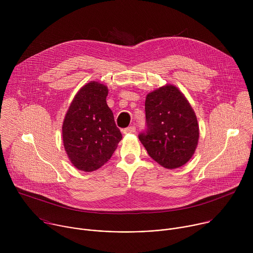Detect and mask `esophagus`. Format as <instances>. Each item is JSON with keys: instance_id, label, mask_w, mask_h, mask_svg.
I'll list each match as a JSON object with an SVG mask.
<instances>
[{"instance_id": "34e87169", "label": "esophagus", "mask_w": 253, "mask_h": 253, "mask_svg": "<svg viewBox=\"0 0 253 253\" xmlns=\"http://www.w3.org/2000/svg\"><path fill=\"white\" fill-rule=\"evenodd\" d=\"M135 131H136V129L134 126H129L123 130V133L124 134H133V133H135Z\"/></svg>"}]
</instances>
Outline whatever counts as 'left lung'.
Returning <instances> with one entry per match:
<instances>
[{
	"instance_id": "obj_1",
	"label": "left lung",
	"mask_w": 253,
	"mask_h": 253,
	"mask_svg": "<svg viewBox=\"0 0 253 253\" xmlns=\"http://www.w3.org/2000/svg\"><path fill=\"white\" fill-rule=\"evenodd\" d=\"M147 131L139 140L149 156L167 169L186 164L199 139L194 110L176 86L166 84L150 92L145 100Z\"/></svg>"
}]
</instances>
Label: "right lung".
<instances>
[{
	"mask_svg": "<svg viewBox=\"0 0 253 253\" xmlns=\"http://www.w3.org/2000/svg\"><path fill=\"white\" fill-rule=\"evenodd\" d=\"M106 85L91 81L71 102L62 126L69 160L78 170L92 172L103 166L116 150L122 134L107 105Z\"/></svg>",
	"mask_w": 253,
	"mask_h": 253,
	"instance_id": "add662e5",
	"label": "right lung"
}]
</instances>
